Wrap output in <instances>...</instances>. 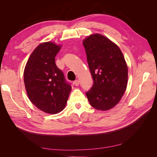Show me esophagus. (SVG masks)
<instances>
[{"mask_svg": "<svg viewBox=\"0 0 157 157\" xmlns=\"http://www.w3.org/2000/svg\"><path fill=\"white\" fill-rule=\"evenodd\" d=\"M74 84L75 85V86H78L79 85V81L78 80H76L74 81Z\"/></svg>", "mask_w": 157, "mask_h": 157, "instance_id": "34e87169", "label": "esophagus"}]
</instances>
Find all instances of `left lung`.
Wrapping results in <instances>:
<instances>
[{"label":"left lung","instance_id":"8db88e82","mask_svg":"<svg viewBox=\"0 0 157 157\" xmlns=\"http://www.w3.org/2000/svg\"><path fill=\"white\" fill-rule=\"evenodd\" d=\"M88 67L94 80L86 92L94 108L107 111L115 107L128 84V67L121 50L108 38L94 34L83 40Z\"/></svg>","mask_w":157,"mask_h":157}]
</instances>
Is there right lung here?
Returning a JSON list of instances; mask_svg holds the SVG:
<instances>
[{
    "mask_svg": "<svg viewBox=\"0 0 157 157\" xmlns=\"http://www.w3.org/2000/svg\"><path fill=\"white\" fill-rule=\"evenodd\" d=\"M61 46L52 42L40 44L28 59L23 73L31 101L41 111L56 114L66 105L71 86L55 63Z\"/></svg>",
    "mask_w": 157,
    "mask_h": 157,
    "instance_id": "right-lung-1",
    "label": "right lung"
}]
</instances>
